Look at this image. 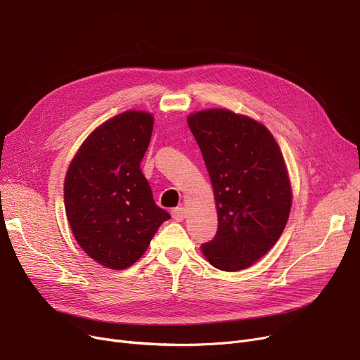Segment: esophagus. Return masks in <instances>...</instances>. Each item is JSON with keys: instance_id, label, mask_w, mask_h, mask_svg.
I'll use <instances>...</instances> for the list:
<instances>
[{"instance_id": "1", "label": "esophagus", "mask_w": 360, "mask_h": 360, "mask_svg": "<svg viewBox=\"0 0 360 360\" xmlns=\"http://www.w3.org/2000/svg\"><path fill=\"white\" fill-rule=\"evenodd\" d=\"M172 217H174L175 221H178V222L184 221V219L186 217V210H185V207L179 206V207H176V209L172 210Z\"/></svg>"}]
</instances>
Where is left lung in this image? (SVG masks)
I'll use <instances>...</instances> for the list:
<instances>
[{
    "label": "left lung",
    "mask_w": 360,
    "mask_h": 360,
    "mask_svg": "<svg viewBox=\"0 0 360 360\" xmlns=\"http://www.w3.org/2000/svg\"><path fill=\"white\" fill-rule=\"evenodd\" d=\"M205 159L217 209V231L201 252L212 266L236 272L266 255L291 210L284 155L269 129L226 108L186 119Z\"/></svg>",
    "instance_id": "left-lung-1"
}]
</instances>
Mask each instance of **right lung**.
<instances>
[{
    "mask_svg": "<svg viewBox=\"0 0 360 360\" xmlns=\"http://www.w3.org/2000/svg\"><path fill=\"white\" fill-rule=\"evenodd\" d=\"M154 117L123 112L94 129L70 162L65 207L84 252L108 269H127L141 257L159 226L170 219L153 200L139 163Z\"/></svg>",
    "mask_w": 360,
    "mask_h": 360,
    "instance_id": "1",
    "label": "right lung"
}]
</instances>
